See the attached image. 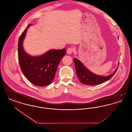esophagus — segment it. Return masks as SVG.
<instances>
[{
    "instance_id": "1",
    "label": "esophagus",
    "mask_w": 132,
    "mask_h": 132,
    "mask_svg": "<svg viewBox=\"0 0 132 132\" xmlns=\"http://www.w3.org/2000/svg\"><path fill=\"white\" fill-rule=\"evenodd\" d=\"M73 51H74V48H73L72 47H70V48H68L67 51V52L68 54H71L73 52Z\"/></svg>"
}]
</instances>
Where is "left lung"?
Masks as SVG:
<instances>
[{
	"mask_svg": "<svg viewBox=\"0 0 132 132\" xmlns=\"http://www.w3.org/2000/svg\"><path fill=\"white\" fill-rule=\"evenodd\" d=\"M73 60L75 65L76 71L80 81L86 85H98L109 80L114 75L118 69L117 67L112 74L106 77L97 75L90 72L78 59L74 58Z\"/></svg>",
	"mask_w": 132,
	"mask_h": 132,
	"instance_id": "obj_1",
	"label": "left lung"
}]
</instances>
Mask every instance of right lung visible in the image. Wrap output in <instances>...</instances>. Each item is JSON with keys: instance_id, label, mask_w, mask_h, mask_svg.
Listing matches in <instances>:
<instances>
[{"instance_id": "add662e5", "label": "right lung", "mask_w": 132, "mask_h": 132, "mask_svg": "<svg viewBox=\"0 0 132 132\" xmlns=\"http://www.w3.org/2000/svg\"><path fill=\"white\" fill-rule=\"evenodd\" d=\"M29 24L19 38L18 44V60L20 68L26 78L34 85L44 87L54 79L58 64L66 54V50H50L44 54L32 56L25 51L23 42Z\"/></svg>"}]
</instances>
